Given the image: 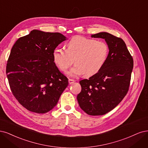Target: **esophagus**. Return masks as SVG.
<instances>
[{
    "instance_id": "obj_1",
    "label": "esophagus",
    "mask_w": 148,
    "mask_h": 148,
    "mask_svg": "<svg viewBox=\"0 0 148 148\" xmlns=\"http://www.w3.org/2000/svg\"><path fill=\"white\" fill-rule=\"evenodd\" d=\"M74 82H75V80L73 79H69V84H73L74 83Z\"/></svg>"
}]
</instances>
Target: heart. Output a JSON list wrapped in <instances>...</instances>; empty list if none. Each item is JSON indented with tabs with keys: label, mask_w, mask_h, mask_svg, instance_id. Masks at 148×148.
I'll list each match as a JSON object with an SVG mask.
<instances>
[{
	"label": "heart",
	"mask_w": 148,
	"mask_h": 148,
	"mask_svg": "<svg viewBox=\"0 0 148 148\" xmlns=\"http://www.w3.org/2000/svg\"><path fill=\"white\" fill-rule=\"evenodd\" d=\"M108 55L109 47L105 42L75 36L67 43L66 50L55 48L52 58L57 68L64 73L72 65L74 60L75 65L68 73L71 77L83 74L90 77L103 68Z\"/></svg>",
	"instance_id": "1"
}]
</instances>
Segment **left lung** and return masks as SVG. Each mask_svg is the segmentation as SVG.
Instances as JSON below:
<instances>
[{"mask_svg": "<svg viewBox=\"0 0 148 148\" xmlns=\"http://www.w3.org/2000/svg\"><path fill=\"white\" fill-rule=\"evenodd\" d=\"M91 37L105 40L109 55L105 64L98 73L80 81L82 90L77 99L85 112L90 116H101L116 108L127 95L133 60L121 38L106 32Z\"/></svg>", "mask_w": 148, "mask_h": 148, "instance_id": "obj_1", "label": "left lung"}]
</instances>
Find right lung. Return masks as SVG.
Segmentation results:
<instances>
[{
  "instance_id": "obj_1",
  "label": "right lung",
  "mask_w": 148,
  "mask_h": 148,
  "mask_svg": "<svg viewBox=\"0 0 148 148\" xmlns=\"http://www.w3.org/2000/svg\"><path fill=\"white\" fill-rule=\"evenodd\" d=\"M66 39L59 32L34 29L13 45L6 73L14 97L28 111H50L68 85L52 58L53 50Z\"/></svg>"
}]
</instances>
